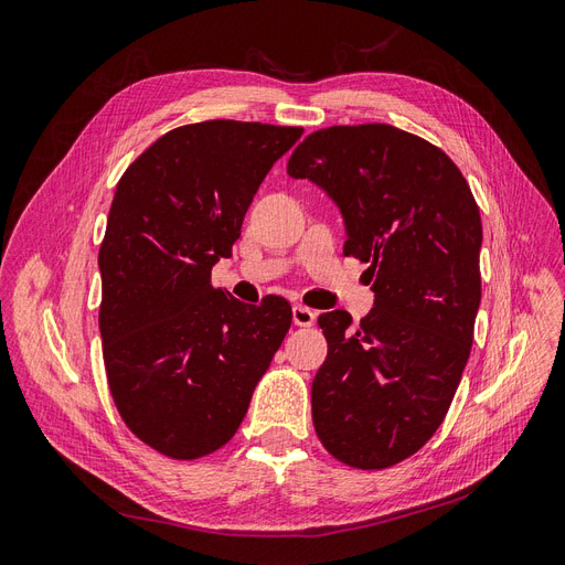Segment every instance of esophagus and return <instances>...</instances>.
Wrapping results in <instances>:
<instances>
[{"mask_svg": "<svg viewBox=\"0 0 565 565\" xmlns=\"http://www.w3.org/2000/svg\"><path fill=\"white\" fill-rule=\"evenodd\" d=\"M316 311H311L309 306H301V303H297L295 309H292V320H295V324L297 328H311V324L316 322Z\"/></svg>", "mask_w": 565, "mask_h": 565, "instance_id": "esophagus-1", "label": "esophagus"}]
</instances>
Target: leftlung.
<instances>
[{
    "label": "left lung",
    "instance_id": "obj_1",
    "mask_svg": "<svg viewBox=\"0 0 565 565\" xmlns=\"http://www.w3.org/2000/svg\"><path fill=\"white\" fill-rule=\"evenodd\" d=\"M344 216V254L370 264L374 309L318 318L328 358L311 386L313 426L332 457L386 469L446 419L469 361L481 303L483 228L457 164L391 125L328 127L287 162Z\"/></svg>",
    "mask_w": 565,
    "mask_h": 565
}]
</instances>
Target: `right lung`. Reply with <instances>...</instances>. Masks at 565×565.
Listing matches in <instances>:
<instances>
[{"instance_id": "add662e5", "label": "right lung", "mask_w": 565, "mask_h": 565, "mask_svg": "<svg viewBox=\"0 0 565 565\" xmlns=\"http://www.w3.org/2000/svg\"><path fill=\"white\" fill-rule=\"evenodd\" d=\"M301 127L210 119L136 158L115 188L98 252V328L113 401L146 446L198 459L233 438L292 324L212 287L270 167Z\"/></svg>"}]
</instances>
